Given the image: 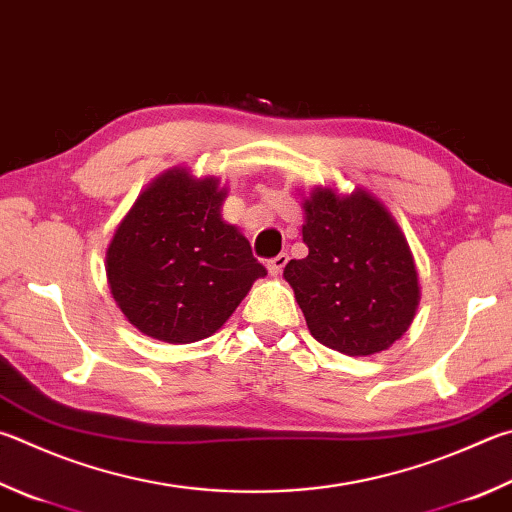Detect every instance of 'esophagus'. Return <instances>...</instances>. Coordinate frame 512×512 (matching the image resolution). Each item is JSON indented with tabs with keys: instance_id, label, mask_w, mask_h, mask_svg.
Segmentation results:
<instances>
[{
	"instance_id": "34e87169",
	"label": "esophagus",
	"mask_w": 512,
	"mask_h": 512,
	"mask_svg": "<svg viewBox=\"0 0 512 512\" xmlns=\"http://www.w3.org/2000/svg\"><path fill=\"white\" fill-rule=\"evenodd\" d=\"M286 262H288V255L286 253H280L277 257H273V259H268V264H266V268H268V273L271 275H280L282 273V268L286 266Z\"/></svg>"
}]
</instances>
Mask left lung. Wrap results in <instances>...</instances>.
Listing matches in <instances>:
<instances>
[{"label": "left lung", "instance_id": "left-lung-1", "mask_svg": "<svg viewBox=\"0 0 512 512\" xmlns=\"http://www.w3.org/2000/svg\"><path fill=\"white\" fill-rule=\"evenodd\" d=\"M309 255L291 259L284 280L311 336L347 356H371L410 329L421 291L410 244L367 190L313 188L302 203Z\"/></svg>", "mask_w": 512, "mask_h": 512}]
</instances>
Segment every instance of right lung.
Here are the masks:
<instances>
[{
	"instance_id": "right-lung-1",
	"label": "right lung",
	"mask_w": 512,
	"mask_h": 512,
	"mask_svg": "<svg viewBox=\"0 0 512 512\" xmlns=\"http://www.w3.org/2000/svg\"><path fill=\"white\" fill-rule=\"evenodd\" d=\"M226 188L172 167L147 185L107 248V284L129 324L188 345L221 329L266 268L221 219Z\"/></svg>"
}]
</instances>
